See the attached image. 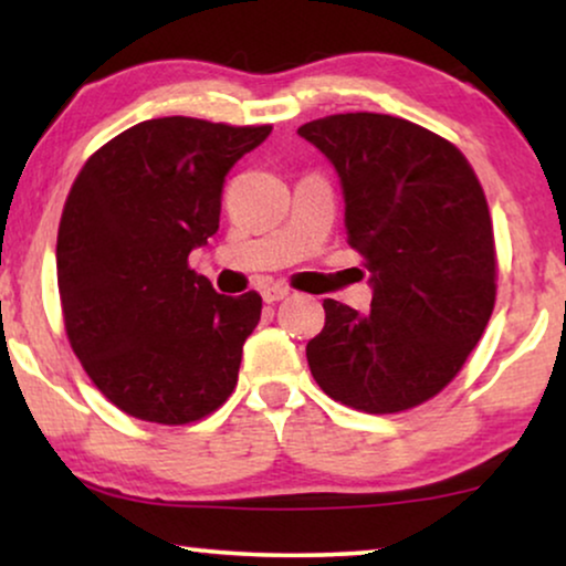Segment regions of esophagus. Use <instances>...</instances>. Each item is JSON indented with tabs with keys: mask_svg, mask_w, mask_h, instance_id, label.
Returning a JSON list of instances; mask_svg holds the SVG:
<instances>
[{
	"mask_svg": "<svg viewBox=\"0 0 566 566\" xmlns=\"http://www.w3.org/2000/svg\"><path fill=\"white\" fill-rule=\"evenodd\" d=\"M260 293L268 304H275V301H283L285 296H289L291 289H285V285H281V283H270V285H262Z\"/></svg>",
	"mask_w": 566,
	"mask_h": 566,
	"instance_id": "1",
	"label": "esophagus"
}]
</instances>
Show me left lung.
Listing matches in <instances>:
<instances>
[{
	"mask_svg": "<svg viewBox=\"0 0 566 566\" xmlns=\"http://www.w3.org/2000/svg\"><path fill=\"white\" fill-rule=\"evenodd\" d=\"M298 136L335 165L347 242L374 285L368 314L324 298L308 368L335 401L405 412L453 381L492 316L497 258L484 190L451 142L394 115H327Z\"/></svg>",
	"mask_w": 566,
	"mask_h": 566,
	"instance_id": "left-lung-1",
	"label": "left lung"
}]
</instances>
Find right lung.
<instances>
[{
  "label": "right lung",
  "mask_w": 566,
  "mask_h": 566,
  "mask_svg": "<svg viewBox=\"0 0 566 566\" xmlns=\"http://www.w3.org/2000/svg\"><path fill=\"white\" fill-rule=\"evenodd\" d=\"M273 126L154 118L84 161L59 223L64 327L123 412L188 424L231 397L260 293L223 296L188 265L219 231L229 169Z\"/></svg>",
  "instance_id": "add662e5"
}]
</instances>
